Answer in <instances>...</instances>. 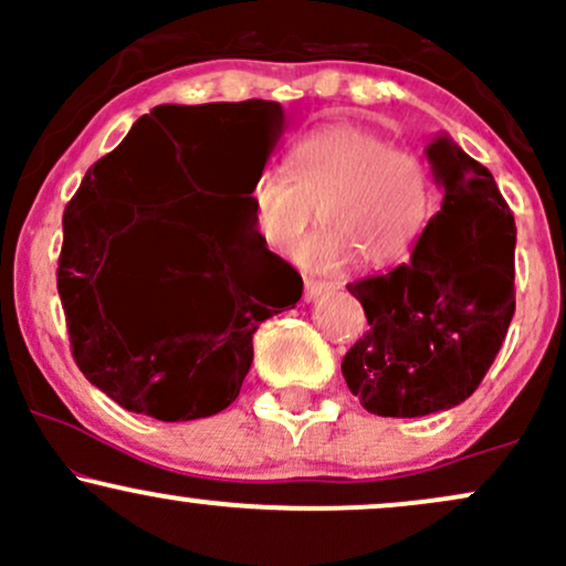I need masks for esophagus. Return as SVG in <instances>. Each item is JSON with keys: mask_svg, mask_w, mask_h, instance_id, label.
<instances>
[{"mask_svg": "<svg viewBox=\"0 0 566 566\" xmlns=\"http://www.w3.org/2000/svg\"><path fill=\"white\" fill-rule=\"evenodd\" d=\"M327 290H333V284H329V282H322V279H305V282H303V301L305 303L316 301V297H319L322 292H327Z\"/></svg>", "mask_w": 566, "mask_h": 566, "instance_id": "1", "label": "esophagus"}]
</instances>
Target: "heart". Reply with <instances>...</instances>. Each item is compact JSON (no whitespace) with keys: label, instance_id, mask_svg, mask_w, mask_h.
<instances>
[{"label":"heart","instance_id":"obj_1","mask_svg":"<svg viewBox=\"0 0 566 566\" xmlns=\"http://www.w3.org/2000/svg\"><path fill=\"white\" fill-rule=\"evenodd\" d=\"M287 167L255 178L252 226L265 247L284 252L316 210L324 226L297 250L311 271H340L356 255L369 269L407 261L437 218L439 184L428 161L369 127L308 129L290 146Z\"/></svg>","mask_w":566,"mask_h":566}]
</instances>
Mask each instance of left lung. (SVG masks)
Instances as JSON below:
<instances>
[{"label": "left lung", "instance_id": "left-lung-1", "mask_svg": "<svg viewBox=\"0 0 566 566\" xmlns=\"http://www.w3.org/2000/svg\"><path fill=\"white\" fill-rule=\"evenodd\" d=\"M441 210L407 263L348 284L369 329L343 356L367 412L420 418L465 401L516 311V223L492 172L450 138L428 146Z\"/></svg>", "mask_w": 566, "mask_h": 566}]
</instances>
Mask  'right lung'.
<instances>
[{"label":"right lung","instance_id":"obj_1","mask_svg":"<svg viewBox=\"0 0 566 566\" xmlns=\"http://www.w3.org/2000/svg\"><path fill=\"white\" fill-rule=\"evenodd\" d=\"M282 127L274 101L157 106L90 167L66 205L57 295L71 354L119 407L165 423L220 412L250 373L261 322L301 301V274L261 242L250 210V188ZM231 156L253 161L245 197L233 206L205 198L208 216L191 219L147 207L200 196L196 188L219 177ZM148 209L153 216L143 217ZM140 219L160 237L126 290L103 298L96 279L113 242Z\"/></svg>","mask_w":566,"mask_h":566}]
</instances>
